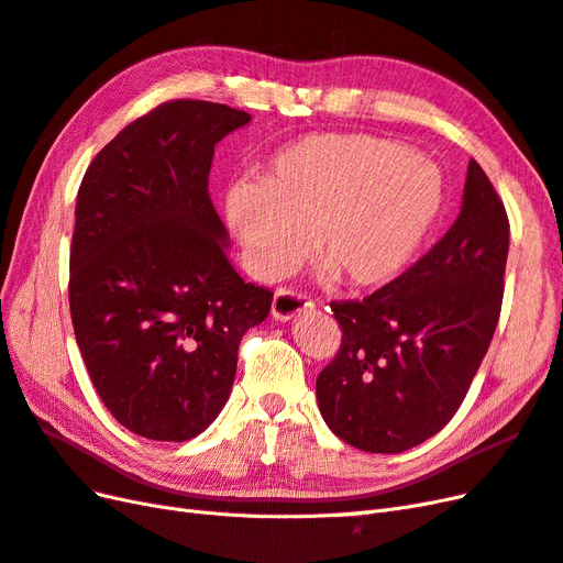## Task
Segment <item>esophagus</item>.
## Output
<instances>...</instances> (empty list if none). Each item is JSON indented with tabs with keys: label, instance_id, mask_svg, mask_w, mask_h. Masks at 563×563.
Segmentation results:
<instances>
[{
	"label": "esophagus",
	"instance_id": "esophagus-1",
	"mask_svg": "<svg viewBox=\"0 0 563 563\" xmlns=\"http://www.w3.org/2000/svg\"><path fill=\"white\" fill-rule=\"evenodd\" d=\"M308 310H312V300L298 291H291V288H279L275 300H272V317L279 321H291Z\"/></svg>",
	"mask_w": 563,
	"mask_h": 563
}]
</instances>
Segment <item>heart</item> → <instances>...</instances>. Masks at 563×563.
I'll return each mask as SVG.
<instances>
[{"mask_svg": "<svg viewBox=\"0 0 563 563\" xmlns=\"http://www.w3.org/2000/svg\"><path fill=\"white\" fill-rule=\"evenodd\" d=\"M444 203L437 168L366 133H314L282 147L261 180H236L225 218L258 279L288 275L310 236L329 277L378 288L416 261Z\"/></svg>", "mask_w": 563, "mask_h": 563, "instance_id": "obj_1", "label": "heart"}]
</instances>
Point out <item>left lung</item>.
<instances>
[{"label": "left lung", "mask_w": 563, "mask_h": 563, "mask_svg": "<svg viewBox=\"0 0 563 563\" xmlns=\"http://www.w3.org/2000/svg\"><path fill=\"white\" fill-rule=\"evenodd\" d=\"M509 220L470 159L460 213L428 255L364 300L331 302L343 327L319 373L321 418L345 444L401 453L455 416L496 333Z\"/></svg>", "instance_id": "left-lung-1"}]
</instances>
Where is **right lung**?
<instances>
[{"instance_id":"1","label":"right lung","mask_w":563,"mask_h":563,"mask_svg":"<svg viewBox=\"0 0 563 563\" xmlns=\"http://www.w3.org/2000/svg\"><path fill=\"white\" fill-rule=\"evenodd\" d=\"M251 114L172 100L98 152L77 192L70 314L108 411L133 434L187 441L223 411L242 335L267 319L209 197L216 145Z\"/></svg>"}]
</instances>
